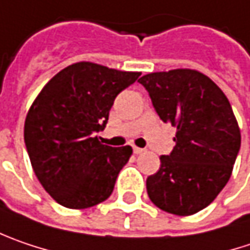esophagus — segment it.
Instances as JSON below:
<instances>
[{"mask_svg": "<svg viewBox=\"0 0 250 250\" xmlns=\"http://www.w3.org/2000/svg\"><path fill=\"white\" fill-rule=\"evenodd\" d=\"M133 151H134V154H141L144 150L143 148H140V147H136V146H133Z\"/></svg>", "mask_w": 250, "mask_h": 250, "instance_id": "esophagus-1", "label": "esophagus"}]
</instances>
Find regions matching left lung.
Masks as SVG:
<instances>
[{"mask_svg": "<svg viewBox=\"0 0 250 250\" xmlns=\"http://www.w3.org/2000/svg\"><path fill=\"white\" fill-rule=\"evenodd\" d=\"M164 123L177 127L175 147L161 155L147 178V194L160 209L192 215L207 208L230 178L241 148V130L224 92L192 69L140 78Z\"/></svg>", "mask_w": 250, "mask_h": 250, "instance_id": "obj_1", "label": "left lung"}]
</instances>
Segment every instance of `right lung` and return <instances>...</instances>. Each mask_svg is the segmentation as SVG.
Listing matches in <instances>:
<instances>
[{"instance_id":"obj_1","label":"right lung","mask_w":250,"mask_h":250,"mask_svg":"<svg viewBox=\"0 0 250 250\" xmlns=\"http://www.w3.org/2000/svg\"><path fill=\"white\" fill-rule=\"evenodd\" d=\"M140 75L78 62L55 75L32 103L23 127L26 151L39 183L62 207L90 208L111 195L133 150L104 146L96 134L116 96Z\"/></svg>"}]
</instances>
